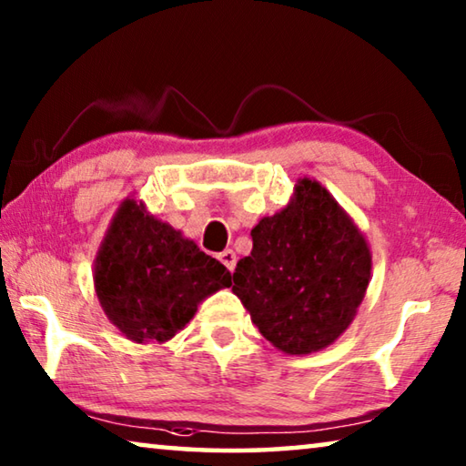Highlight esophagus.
<instances>
[{
  "label": "esophagus",
  "mask_w": 466,
  "mask_h": 466,
  "mask_svg": "<svg viewBox=\"0 0 466 466\" xmlns=\"http://www.w3.org/2000/svg\"><path fill=\"white\" fill-rule=\"evenodd\" d=\"M218 258H219V261H222V265H226L228 271H234V267H236V255H234V250L226 248L224 252H219Z\"/></svg>",
  "instance_id": "34e87169"
}]
</instances>
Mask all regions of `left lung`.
Segmentation results:
<instances>
[{
  "mask_svg": "<svg viewBox=\"0 0 466 466\" xmlns=\"http://www.w3.org/2000/svg\"><path fill=\"white\" fill-rule=\"evenodd\" d=\"M232 291L261 335L288 356L335 343L364 302L372 252L351 216L319 180L298 178L289 203L250 230Z\"/></svg>",
  "mask_w": 466,
  "mask_h": 466,
  "instance_id": "obj_1",
  "label": "left lung"
}]
</instances>
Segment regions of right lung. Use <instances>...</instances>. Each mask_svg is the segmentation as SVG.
I'll list each match as a JSON object with an SVG mask.
<instances>
[{
	"label": "right lung",
	"mask_w": 466,
	"mask_h": 466,
	"mask_svg": "<svg viewBox=\"0 0 466 466\" xmlns=\"http://www.w3.org/2000/svg\"><path fill=\"white\" fill-rule=\"evenodd\" d=\"M232 275L144 201L123 199L94 258V289L106 319L133 343H167L197 306L230 288Z\"/></svg>",
	"instance_id": "add662e5"
}]
</instances>
